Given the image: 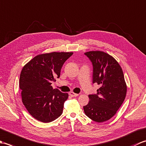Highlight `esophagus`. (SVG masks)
Segmentation results:
<instances>
[{
	"mask_svg": "<svg viewBox=\"0 0 146 146\" xmlns=\"http://www.w3.org/2000/svg\"><path fill=\"white\" fill-rule=\"evenodd\" d=\"M69 95H70V96H71V97H76V96H78V94H75V93H74V92H70Z\"/></svg>",
	"mask_w": 146,
	"mask_h": 146,
	"instance_id": "34e87169",
	"label": "esophagus"
}]
</instances>
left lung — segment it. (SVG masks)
I'll return each instance as SVG.
<instances>
[{
	"mask_svg": "<svg viewBox=\"0 0 146 146\" xmlns=\"http://www.w3.org/2000/svg\"><path fill=\"white\" fill-rule=\"evenodd\" d=\"M85 54L93 64V83L100 85L97 94L89 95L90 101L83 107L85 113L92 120L103 122L117 113L125 100L127 85L122 68L115 59L100 51Z\"/></svg>",
	"mask_w": 146,
	"mask_h": 146,
	"instance_id": "1",
	"label": "left lung"
}]
</instances>
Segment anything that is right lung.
Here are the masks:
<instances>
[{
	"instance_id": "obj_1",
	"label": "right lung",
	"mask_w": 146,
	"mask_h": 146,
	"mask_svg": "<svg viewBox=\"0 0 146 146\" xmlns=\"http://www.w3.org/2000/svg\"><path fill=\"white\" fill-rule=\"evenodd\" d=\"M72 52H52L37 55L22 69L19 87L22 101L28 112L40 122H51L63 113L67 93L53 89L64 63Z\"/></svg>"
}]
</instances>
